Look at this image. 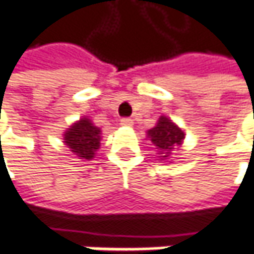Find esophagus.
I'll use <instances>...</instances> for the list:
<instances>
[{"instance_id":"1","label":"esophagus","mask_w":254,"mask_h":254,"mask_svg":"<svg viewBox=\"0 0 254 254\" xmlns=\"http://www.w3.org/2000/svg\"><path fill=\"white\" fill-rule=\"evenodd\" d=\"M121 125L122 127H132L133 125V121L130 118H122L121 119Z\"/></svg>"}]
</instances>
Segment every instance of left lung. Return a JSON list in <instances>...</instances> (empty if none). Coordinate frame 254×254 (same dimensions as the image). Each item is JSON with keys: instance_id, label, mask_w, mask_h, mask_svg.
Wrapping results in <instances>:
<instances>
[{"instance_id": "left-lung-1", "label": "left lung", "mask_w": 254, "mask_h": 254, "mask_svg": "<svg viewBox=\"0 0 254 254\" xmlns=\"http://www.w3.org/2000/svg\"><path fill=\"white\" fill-rule=\"evenodd\" d=\"M186 133L169 117L162 115L152 129L147 130V139L153 143L156 152L162 160L169 159L171 152L179 150L184 142Z\"/></svg>"}]
</instances>
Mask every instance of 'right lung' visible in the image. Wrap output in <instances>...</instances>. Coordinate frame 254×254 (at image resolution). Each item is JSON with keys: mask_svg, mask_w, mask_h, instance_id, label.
I'll return each instance as SVG.
<instances>
[{"mask_svg": "<svg viewBox=\"0 0 254 254\" xmlns=\"http://www.w3.org/2000/svg\"><path fill=\"white\" fill-rule=\"evenodd\" d=\"M102 132L98 127L92 124V121L83 117L63 133V142L70 152L75 154L81 160H92L95 152L100 149Z\"/></svg>", "mask_w": 254, "mask_h": 254, "instance_id": "add662e5", "label": "right lung"}]
</instances>
